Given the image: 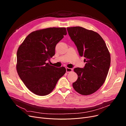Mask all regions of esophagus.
Here are the masks:
<instances>
[{
    "label": "esophagus",
    "mask_w": 126,
    "mask_h": 126,
    "mask_svg": "<svg viewBox=\"0 0 126 126\" xmlns=\"http://www.w3.org/2000/svg\"><path fill=\"white\" fill-rule=\"evenodd\" d=\"M66 71L67 72H71V71H72V68H69L66 67Z\"/></svg>",
    "instance_id": "34e87169"
}]
</instances>
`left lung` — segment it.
Masks as SVG:
<instances>
[{
	"mask_svg": "<svg viewBox=\"0 0 126 126\" xmlns=\"http://www.w3.org/2000/svg\"><path fill=\"white\" fill-rule=\"evenodd\" d=\"M68 35L79 55L85 57L84 68H75L77 80L74 89L82 95L94 94L104 84L110 65V55L105 41L98 33L80 26L67 28Z\"/></svg>",
	"mask_w": 126,
	"mask_h": 126,
	"instance_id": "obj_1",
	"label": "left lung"
}]
</instances>
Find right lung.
Wrapping results in <instances>:
<instances>
[{
	"label": "right lung",
	"instance_id": "obj_1",
	"mask_svg": "<svg viewBox=\"0 0 126 126\" xmlns=\"http://www.w3.org/2000/svg\"><path fill=\"white\" fill-rule=\"evenodd\" d=\"M67 34L65 28H49L32 32L19 46L16 68L23 83L31 91L40 96L49 94L66 72L64 67L50 65L57 44Z\"/></svg>",
	"mask_w": 126,
	"mask_h": 126
}]
</instances>
